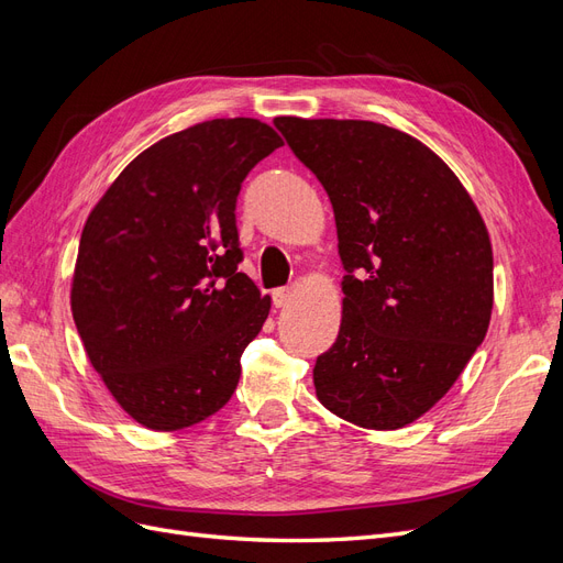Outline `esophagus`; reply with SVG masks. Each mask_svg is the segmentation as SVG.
<instances>
[{"instance_id": "34e87169", "label": "esophagus", "mask_w": 563, "mask_h": 563, "mask_svg": "<svg viewBox=\"0 0 563 563\" xmlns=\"http://www.w3.org/2000/svg\"><path fill=\"white\" fill-rule=\"evenodd\" d=\"M294 288L291 286H282V288H275V291H272V302H275V308H286L288 302L294 300Z\"/></svg>"}]
</instances>
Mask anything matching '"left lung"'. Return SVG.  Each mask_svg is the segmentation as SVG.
I'll return each instance as SVG.
<instances>
[{
	"label": "left lung",
	"mask_w": 563,
	"mask_h": 563,
	"mask_svg": "<svg viewBox=\"0 0 563 563\" xmlns=\"http://www.w3.org/2000/svg\"><path fill=\"white\" fill-rule=\"evenodd\" d=\"M327 190L338 230L343 321L317 356L331 413L399 430L446 395L484 343L493 251L472 197L413 135L362 119L277 117Z\"/></svg>",
	"instance_id": "8db88e82"
}]
</instances>
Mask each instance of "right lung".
Wrapping results in <instances>:
<instances>
[{"label": "right lung", "mask_w": 563, "mask_h": 563, "mask_svg": "<svg viewBox=\"0 0 563 563\" xmlns=\"http://www.w3.org/2000/svg\"><path fill=\"white\" fill-rule=\"evenodd\" d=\"M282 145L258 119H211L141 152L84 225L73 317L117 404L150 430L223 408L269 296L244 272L236 195Z\"/></svg>", "instance_id": "add662e5"}]
</instances>
